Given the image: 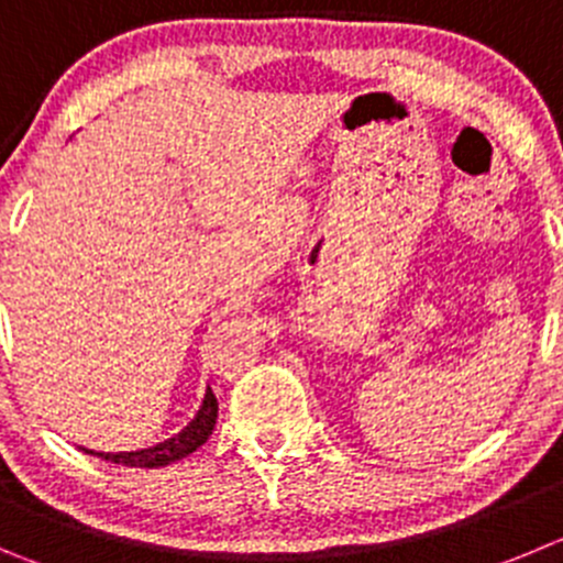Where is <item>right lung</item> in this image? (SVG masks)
I'll return each mask as SVG.
<instances>
[{
    "label": "right lung",
    "instance_id": "right-lung-1",
    "mask_svg": "<svg viewBox=\"0 0 563 563\" xmlns=\"http://www.w3.org/2000/svg\"><path fill=\"white\" fill-rule=\"evenodd\" d=\"M219 417V402H217V394L205 391V400L199 406L197 417L186 424L177 435L172 439L161 441L155 448H146V450H133V453H93V450H86V453L97 455V459L110 461V464H122V466H141V470H157V466H166V464H175V461L186 459L191 455L194 450L202 448L208 435L213 433V424H217Z\"/></svg>",
    "mask_w": 563,
    "mask_h": 563
}]
</instances>
